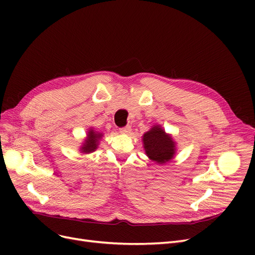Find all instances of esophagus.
Returning <instances> with one entry per match:
<instances>
[{
  "mask_svg": "<svg viewBox=\"0 0 255 255\" xmlns=\"http://www.w3.org/2000/svg\"><path fill=\"white\" fill-rule=\"evenodd\" d=\"M119 130H120V133H122V134H129L130 130H132V128H130L129 126H127V127L120 128Z\"/></svg>",
  "mask_w": 255,
  "mask_h": 255,
  "instance_id": "1",
  "label": "esophagus"
}]
</instances>
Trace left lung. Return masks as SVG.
I'll use <instances>...</instances> for the list:
<instances>
[{
	"label": "left lung",
	"instance_id": "obj_1",
	"mask_svg": "<svg viewBox=\"0 0 255 255\" xmlns=\"http://www.w3.org/2000/svg\"><path fill=\"white\" fill-rule=\"evenodd\" d=\"M146 155L157 164H165L174 155V142L158 126L152 128L143 135Z\"/></svg>",
	"mask_w": 255,
	"mask_h": 255
}]
</instances>
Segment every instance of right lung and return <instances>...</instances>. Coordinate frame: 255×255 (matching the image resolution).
Instances as JSON below:
<instances>
[{
  "label": "right lung",
  "mask_w": 255,
  "mask_h": 255,
  "mask_svg": "<svg viewBox=\"0 0 255 255\" xmlns=\"http://www.w3.org/2000/svg\"><path fill=\"white\" fill-rule=\"evenodd\" d=\"M102 135L100 133H96L94 130L90 129L88 132V138L86 140H85V143L82 146V151L84 153H90V152H94L97 146H98V141L100 139V137Z\"/></svg>",
  "instance_id": "1"
}]
</instances>
